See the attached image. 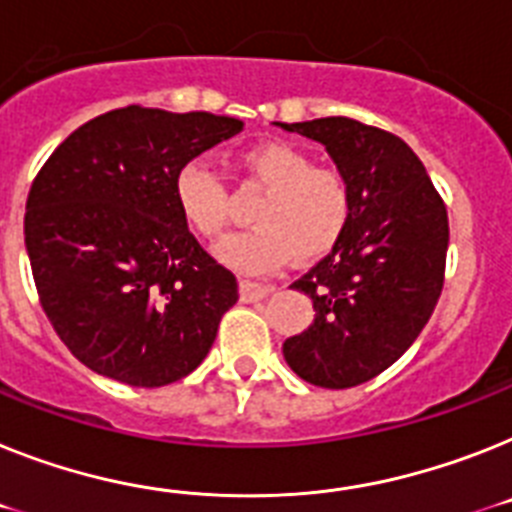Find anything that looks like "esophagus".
Instances as JSON below:
<instances>
[{
  "instance_id": "34e87169",
  "label": "esophagus",
  "mask_w": 512,
  "mask_h": 512,
  "mask_svg": "<svg viewBox=\"0 0 512 512\" xmlns=\"http://www.w3.org/2000/svg\"><path fill=\"white\" fill-rule=\"evenodd\" d=\"M239 291H242L244 302H257V299H265L268 294H273V291H276V286H270V283H260V281H249V278H244V281L239 283Z\"/></svg>"
}]
</instances>
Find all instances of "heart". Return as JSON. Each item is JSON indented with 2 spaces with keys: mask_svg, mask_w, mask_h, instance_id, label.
<instances>
[{
  "mask_svg": "<svg viewBox=\"0 0 512 512\" xmlns=\"http://www.w3.org/2000/svg\"><path fill=\"white\" fill-rule=\"evenodd\" d=\"M249 182L263 187L255 205L257 226L226 236L218 244L223 263L247 273L283 265L291 255L315 260L336 247L351 221L354 195L336 169L315 166L302 150L265 143L242 158ZM176 205L197 234L218 236L234 218L229 187L210 163L192 158L176 171Z\"/></svg>",
  "mask_w": 512,
  "mask_h": 512,
  "instance_id": "heart-1",
  "label": "heart"
}]
</instances>
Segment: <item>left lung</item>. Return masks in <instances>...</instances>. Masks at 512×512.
Segmentation results:
<instances>
[{
    "instance_id": "obj_1",
    "label": "left lung",
    "mask_w": 512,
    "mask_h": 512,
    "mask_svg": "<svg viewBox=\"0 0 512 512\" xmlns=\"http://www.w3.org/2000/svg\"><path fill=\"white\" fill-rule=\"evenodd\" d=\"M325 145L351 184V221L315 268L294 281L315 322L286 338L302 380L343 390L398 362L435 312L445 283L448 210L414 150L393 132L349 117L283 124Z\"/></svg>"
}]
</instances>
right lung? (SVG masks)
<instances>
[{
    "mask_svg": "<svg viewBox=\"0 0 512 512\" xmlns=\"http://www.w3.org/2000/svg\"><path fill=\"white\" fill-rule=\"evenodd\" d=\"M242 127L124 106L77 127L41 166L25 249L46 317L85 367L161 388L208 356L239 286L187 229L174 179Z\"/></svg>",
    "mask_w": 512,
    "mask_h": 512,
    "instance_id": "add662e5",
    "label": "right lung"
}]
</instances>
